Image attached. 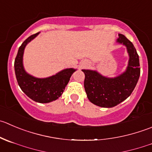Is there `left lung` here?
Wrapping results in <instances>:
<instances>
[{
  "label": "left lung",
  "mask_w": 152,
  "mask_h": 152,
  "mask_svg": "<svg viewBox=\"0 0 152 152\" xmlns=\"http://www.w3.org/2000/svg\"><path fill=\"white\" fill-rule=\"evenodd\" d=\"M117 42L127 48L129 65L126 72L115 78L102 76L96 71L82 70L85 75L84 87L88 99L102 107H112L124 101L132 94L140 75L139 56L133 44L123 34Z\"/></svg>",
  "instance_id": "8db88e82"
}]
</instances>
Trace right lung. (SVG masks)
<instances>
[{
  "instance_id": "1",
  "label": "right lung",
  "mask_w": 152,
  "mask_h": 152,
  "mask_svg": "<svg viewBox=\"0 0 152 152\" xmlns=\"http://www.w3.org/2000/svg\"><path fill=\"white\" fill-rule=\"evenodd\" d=\"M39 33L37 32L30 35L20 46L15 59V72L18 85L28 97L37 102L48 103L61 96L70 76L76 70L73 68L65 69L45 79L33 77L26 73L23 67V50L26 45Z\"/></svg>"
}]
</instances>
